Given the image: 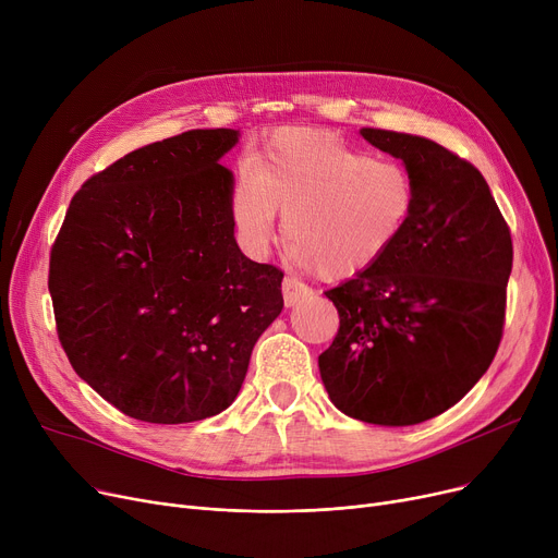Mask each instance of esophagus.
Listing matches in <instances>:
<instances>
[{
    "label": "esophagus",
    "instance_id": "1",
    "mask_svg": "<svg viewBox=\"0 0 558 558\" xmlns=\"http://www.w3.org/2000/svg\"><path fill=\"white\" fill-rule=\"evenodd\" d=\"M312 296V289L305 287L303 282L294 280V278H284L282 280V299H284V305L287 307H294L296 303L305 301Z\"/></svg>",
    "mask_w": 558,
    "mask_h": 558
}]
</instances>
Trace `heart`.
<instances>
[{"label":"heart","instance_id":"b5f03b06","mask_svg":"<svg viewBox=\"0 0 558 558\" xmlns=\"http://www.w3.org/2000/svg\"><path fill=\"white\" fill-rule=\"evenodd\" d=\"M416 198L404 162L375 158L328 131L289 126L240 167L228 205L248 253L269 251L284 213V238L303 267L324 280H350L398 244Z\"/></svg>","mask_w":558,"mask_h":558}]
</instances>
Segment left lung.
Segmentation results:
<instances>
[{"mask_svg":"<svg viewBox=\"0 0 558 558\" xmlns=\"http://www.w3.org/2000/svg\"><path fill=\"white\" fill-rule=\"evenodd\" d=\"M416 181L398 244L326 296L339 332L318 371L339 412L373 425H416L457 404L502 339L513 264L509 226L468 160L427 137L362 129Z\"/></svg>","mask_w":558,"mask_h":558,"instance_id":"left-lung-1","label":"left lung"}]
</instances>
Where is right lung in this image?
Returning <instances> with one entry per match:
<instances>
[{"label":"right lung","instance_id":"right-lung-1","mask_svg":"<svg viewBox=\"0 0 558 558\" xmlns=\"http://www.w3.org/2000/svg\"><path fill=\"white\" fill-rule=\"evenodd\" d=\"M232 129L142 146L87 179L51 246L49 294L72 368L122 414L210 418L238 398L282 312V271L234 242Z\"/></svg>","mask_w":558,"mask_h":558}]
</instances>
